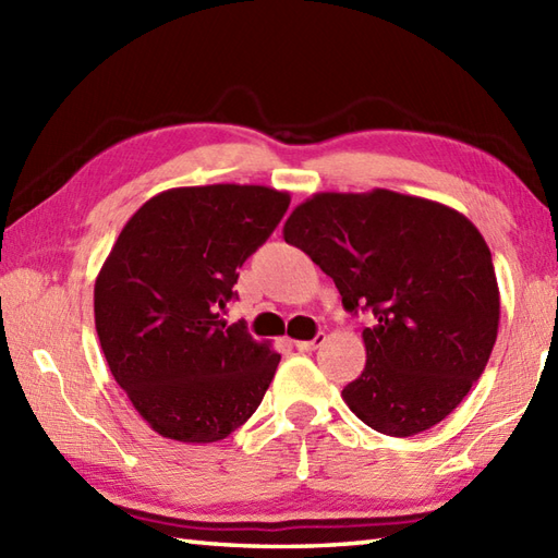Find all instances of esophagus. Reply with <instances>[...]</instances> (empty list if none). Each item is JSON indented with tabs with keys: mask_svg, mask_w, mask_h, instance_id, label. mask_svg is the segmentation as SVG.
I'll return each instance as SVG.
<instances>
[{
	"mask_svg": "<svg viewBox=\"0 0 558 558\" xmlns=\"http://www.w3.org/2000/svg\"><path fill=\"white\" fill-rule=\"evenodd\" d=\"M324 342H326V333H316L314 340H298V342H294V345H298L300 352H312L316 348H322Z\"/></svg>",
	"mask_w": 558,
	"mask_h": 558,
	"instance_id": "obj_1",
	"label": "esophagus"
}]
</instances>
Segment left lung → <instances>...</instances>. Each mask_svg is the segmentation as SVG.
<instances>
[{
    "label": "left lung",
    "mask_w": 558,
    "mask_h": 558,
    "mask_svg": "<svg viewBox=\"0 0 558 558\" xmlns=\"http://www.w3.org/2000/svg\"><path fill=\"white\" fill-rule=\"evenodd\" d=\"M282 236L333 278L348 312L376 318L362 330L364 372L342 388L348 408L388 436L446 420L499 333V286L475 225L436 201L374 189L314 194Z\"/></svg>",
    "instance_id": "1"
}]
</instances>
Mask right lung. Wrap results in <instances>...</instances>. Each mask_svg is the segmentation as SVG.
<instances>
[{"label": "right lung", "instance_id": "1", "mask_svg": "<svg viewBox=\"0 0 558 558\" xmlns=\"http://www.w3.org/2000/svg\"><path fill=\"white\" fill-rule=\"evenodd\" d=\"M260 184L177 186L126 220L96 278L93 310L114 381L153 432L213 444L252 417L280 354L222 314L236 268L286 216Z\"/></svg>", "mask_w": 558, "mask_h": 558}]
</instances>
